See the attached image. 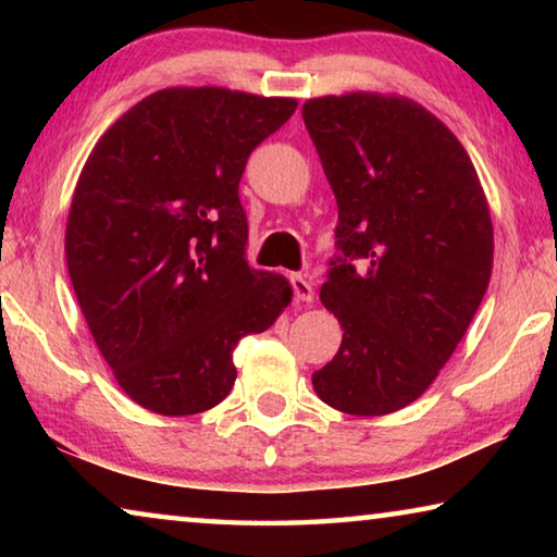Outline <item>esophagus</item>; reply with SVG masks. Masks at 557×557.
<instances>
[{"instance_id":"esophagus-1","label":"esophagus","mask_w":557,"mask_h":557,"mask_svg":"<svg viewBox=\"0 0 557 557\" xmlns=\"http://www.w3.org/2000/svg\"><path fill=\"white\" fill-rule=\"evenodd\" d=\"M289 282H292V289H295V299L297 301H305V305H312V301H314L312 282L305 280L301 275H292Z\"/></svg>"}]
</instances>
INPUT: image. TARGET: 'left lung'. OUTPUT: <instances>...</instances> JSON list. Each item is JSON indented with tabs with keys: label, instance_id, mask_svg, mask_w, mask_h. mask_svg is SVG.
I'll list each match as a JSON object with an SVG mask.
<instances>
[{
	"label": "left lung",
	"instance_id": "1",
	"mask_svg": "<svg viewBox=\"0 0 557 557\" xmlns=\"http://www.w3.org/2000/svg\"><path fill=\"white\" fill-rule=\"evenodd\" d=\"M301 117L342 248L319 299L344 336L312 385L338 412L388 414L430 388L482 305L494 265L484 186L445 122L405 96H322Z\"/></svg>",
	"mask_w": 557,
	"mask_h": 557
}]
</instances>
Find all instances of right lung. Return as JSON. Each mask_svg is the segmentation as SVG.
<instances>
[{
	"mask_svg": "<svg viewBox=\"0 0 557 557\" xmlns=\"http://www.w3.org/2000/svg\"><path fill=\"white\" fill-rule=\"evenodd\" d=\"M295 98L157 90L106 129L75 184L65 262L96 346L132 400L166 418L211 410L235 383L233 348L292 301L245 262L238 184Z\"/></svg>",
	"mask_w": 557,
	"mask_h": 557,
	"instance_id": "right-lung-1",
	"label": "right lung"
}]
</instances>
